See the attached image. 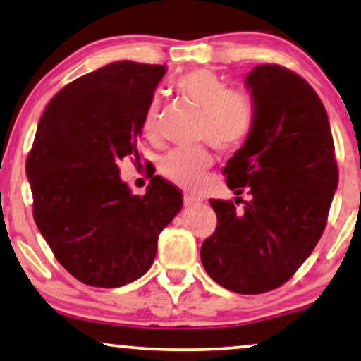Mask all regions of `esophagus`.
Returning a JSON list of instances; mask_svg holds the SVG:
<instances>
[{"label": "esophagus", "instance_id": "1", "mask_svg": "<svg viewBox=\"0 0 361 361\" xmlns=\"http://www.w3.org/2000/svg\"><path fill=\"white\" fill-rule=\"evenodd\" d=\"M183 201H185L186 206H195V204H200L201 200L200 197L192 196V195H185V197H183Z\"/></svg>", "mask_w": 361, "mask_h": 361}]
</instances>
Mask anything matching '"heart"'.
<instances>
[{
	"instance_id": "heart-1",
	"label": "heart",
	"mask_w": 361,
	"mask_h": 361,
	"mask_svg": "<svg viewBox=\"0 0 361 361\" xmlns=\"http://www.w3.org/2000/svg\"><path fill=\"white\" fill-rule=\"evenodd\" d=\"M175 88L202 113L200 137L221 150L235 149L253 128L255 111L247 94L231 91L224 80L207 68L191 70L176 80ZM159 129V101H154L144 118V135L154 139ZM212 155L204 147L175 150L161 160L160 170L166 180L186 190H196L211 169Z\"/></svg>"
}]
</instances>
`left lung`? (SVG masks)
<instances>
[{
	"instance_id": "1",
	"label": "left lung",
	"mask_w": 361,
	"mask_h": 361,
	"mask_svg": "<svg viewBox=\"0 0 361 361\" xmlns=\"http://www.w3.org/2000/svg\"><path fill=\"white\" fill-rule=\"evenodd\" d=\"M253 128L227 161V186L250 201L209 200L217 227L201 245L212 280L238 294L271 291L311 255L327 224L338 185L334 139L312 86L280 65H257L245 77Z\"/></svg>"
}]
</instances>
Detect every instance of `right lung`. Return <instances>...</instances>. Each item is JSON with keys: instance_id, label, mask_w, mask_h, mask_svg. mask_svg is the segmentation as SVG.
<instances>
[{"instance_id": "right-lung-1", "label": "right lung", "mask_w": 361, "mask_h": 361, "mask_svg": "<svg viewBox=\"0 0 361 361\" xmlns=\"http://www.w3.org/2000/svg\"><path fill=\"white\" fill-rule=\"evenodd\" d=\"M165 65L121 60L68 83L39 121L26 173L34 221L70 275L119 288L149 271L160 232L183 206L178 188L154 176L144 196L121 180Z\"/></svg>"}]
</instances>
